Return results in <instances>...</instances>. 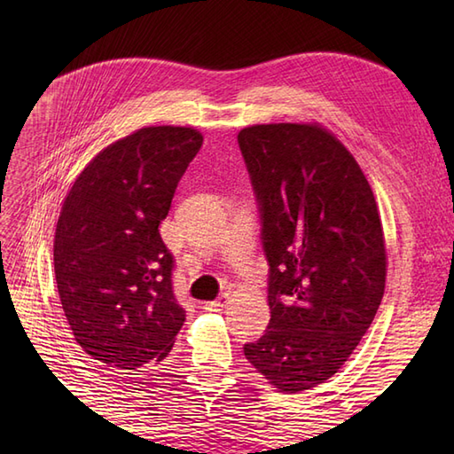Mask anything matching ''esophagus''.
<instances>
[{
    "mask_svg": "<svg viewBox=\"0 0 454 454\" xmlns=\"http://www.w3.org/2000/svg\"><path fill=\"white\" fill-rule=\"evenodd\" d=\"M226 304H228V296L226 294H220L216 301H210V302L205 304V310H208V312H220Z\"/></svg>",
    "mask_w": 454,
    "mask_h": 454,
    "instance_id": "1",
    "label": "esophagus"
}]
</instances>
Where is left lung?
I'll use <instances>...</instances> for the list:
<instances>
[{"label": "left lung", "mask_w": 454, "mask_h": 454, "mask_svg": "<svg viewBox=\"0 0 454 454\" xmlns=\"http://www.w3.org/2000/svg\"><path fill=\"white\" fill-rule=\"evenodd\" d=\"M238 144L269 263L265 333L246 359L281 392H302L349 359L387 283L382 222L359 163L320 124H255Z\"/></svg>", "instance_id": "8db88e82"}]
</instances>
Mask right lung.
Instances as JSON below:
<instances>
[{"instance_id":"right-lung-1","label":"right lung","mask_w":454,"mask_h":454,"mask_svg":"<svg viewBox=\"0 0 454 454\" xmlns=\"http://www.w3.org/2000/svg\"><path fill=\"white\" fill-rule=\"evenodd\" d=\"M200 146L195 129H140L99 152L62 205L58 294L75 341L113 371L137 374L166 359L185 322L158 226Z\"/></svg>"}]
</instances>
